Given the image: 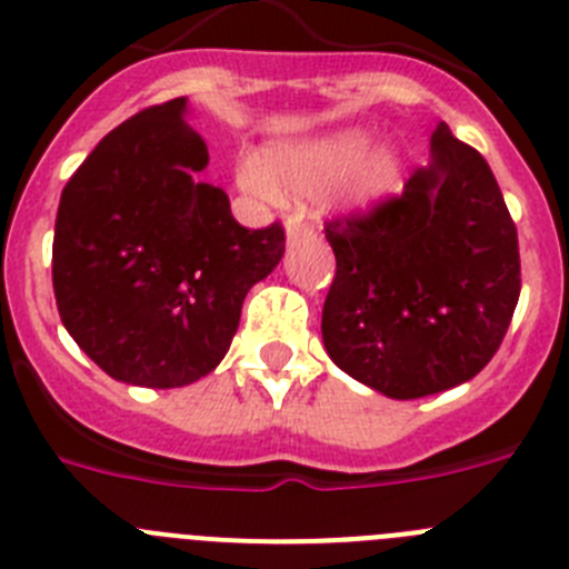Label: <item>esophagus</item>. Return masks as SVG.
Masks as SVG:
<instances>
[{"mask_svg": "<svg viewBox=\"0 0 569 569\" xmlns=\"http://www.w3.org/2000/svg\"><path fill=\"white\" fill-rule=\"evenodd\" d=\"M284 233H288V241L293 244V241L299 239H308V236H313V230L308 228V222H305V216L293 213L284 219Z\"/></svg>", "mask_w": 569, "mask_h": 569, "instance_id": "34e87169", "label": "esophagus"}]
</instances>
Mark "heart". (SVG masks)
<instances>
[{"label": "heart", "mask_w": 569, "mask_h": 569, "mask_svg": "<svg viewBox=\"0 0 569 569\" xmlns=\"http://www.w3.org/2000/svg\"><path fill=\"white\" fill-rule=\"evenodd\" d=\"M401 162L359 128L284 139L241 164V184L261 196H316L328 213H367L393 196Z\"/></svg>", "instance_id": "obj_1"}]
</instances>
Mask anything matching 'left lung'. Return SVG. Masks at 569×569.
<instances>
[{"label":"left lung","instance_id":"left-lung-1","mask_svg":"<svg viewBox=\"0 0 569 569\" xmlns=\"http://www.w3.org/2000/svg\"><path fill=\"white\" fill-rule=\"evenodd\" d=\"M325 233L336 279L321 339L347 376L387 399H421L496 356L521 293L519 236L485 156L445 122L405 193Z\"/></svg>","mask_w":569,"mask_h":569}]
</instances>
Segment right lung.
Wrapping results in <instances>:
<instances>
[{
	"label": "right lung",
	"instance_id": "right-lung-1",
	"mask_svg": "<svg viewBox=\"0 0 569 569\" xmlns=\"http://www.w3.org/2000/svg\"><path fill=\"white\" fill-rule=\"evenodd\" d=\"M188 99L130 116L64 184L53 230L62 325L116 381L184 387L228 353L241 301L284 256V230L241 228L202 182Z\"/></svg>",
	"mask_w": 569,
	"mask_h": 569
}]
</instances>
